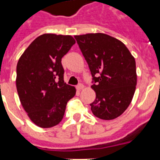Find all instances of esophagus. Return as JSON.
Returning <instances> with one entry per match:
<instances>
[{
    "label": "esophagus",
    "mask_w": 160,
    "mask_h": 160,
    "mask_svg": "<svg viewBox=\"0 0 160 160\" xmlns=\"http://www.w3.org/2000/svg\"><path fill=\"white\" fill-rule=\"evenodd\" d=\"M76 89H77L78 90H81L82 89H84V85H83L82 84H79V85L76 86Z\"/></svg>",
    "instance_id": "34e87169"
}]
</instances>
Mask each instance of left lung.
<instances>
[{
    "instance_id": "left-lung-1",
    "label": "left lung",
    "mask_w": 160,
    "mask_h": 160,
    "mask_svg": "<svg viewBox=\"0 0 160 160\" xmlns=\"http://www.w3.org/2000/svg\"><path fill=\"white\" fill-rule=\"evenodd\" d=\"M88 63L96 98L90 104L94 115L105 120L121 115L134 96L136 65L125 45L106 34L75 36Z\"/></svg>"
}]
</instances>
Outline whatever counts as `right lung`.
Wrapping results in <instances>:
<instances>
[{
    "instance_id": "right-lung-1",
    "label": "right lung",
    "mask_w": 160,
    "mask_h": 160,
    "mask_svg": "<svg viewBox=\"0 0 160 160\" xmlns=\"http://www.w3.org/2000/svg\"><path fill=\"white\" fill-rule=\"evenodd\" d=\"M75 43L71 36L44 34L35 39L16 66V89L24 109L34 124L51 128L60 123L74 86L64 82L61 59Z\"/></svg>"
}]
</instances>
